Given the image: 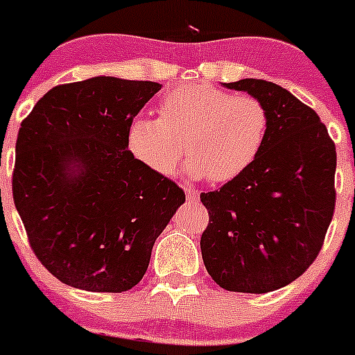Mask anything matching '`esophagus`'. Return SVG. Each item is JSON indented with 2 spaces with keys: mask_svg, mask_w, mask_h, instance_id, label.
<instances>
[{
  "mask_svg": "<svg viewBox=\"0 0 355 355\" xmlns=\"http://www.w3.org/2000/svg\"><path fill=\"white\" fill-rule=\"evenodd\" d=\"M184 195L191 202H198V198H200V193L197 190H193V188H184Z\"/></svg>",
  "mask_w": 355,
  "mask_h": 355,
  "instance_id": "1",
  "label": "esophagus"
}]
</instances>
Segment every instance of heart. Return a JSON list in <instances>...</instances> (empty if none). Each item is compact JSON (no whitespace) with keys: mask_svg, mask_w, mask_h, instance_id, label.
Masks as SVG:
<instances>
[{"mask_svg":"<svg viewBox=\"0 0 355 355\" xmlns=\"http://www.w3.org/2000/svg\"><path fill=\"white\" fill-rule=\"evenodd\" d=\"M268 125V110L258 97L209 83H184L162 96L158 116L141 113L130 120L127 148L160 175H171L187 150L191 174L228 183L254 164Z\"/></svg>","mask_w":355,"mask_h":355,"instance_id":"obj_1","label":"heart"}]
</instances>
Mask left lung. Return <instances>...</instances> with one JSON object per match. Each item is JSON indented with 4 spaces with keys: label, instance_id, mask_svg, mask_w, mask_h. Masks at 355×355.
<instances>
[{
    "label": "left lung",
    "instance_id": "left-lung-1",
    "mask_svg": "<svg viewBox=\"0 0 355 355\" xmlns=\"http://www.w3.org/2000/svg\"><path fill=\"white\" fill-rule=\"evenodd\" d=\"M225 85L258 97L270 125L254 164L200 195L209 212L202 259L226 291L261 295L291 284L319 256L335 212L336 150L315 111L282 87Z\"/></svg>",
    "mask_w": 355,
    "mask_h": 355
}]
</instances>
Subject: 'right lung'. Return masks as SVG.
Here are the masks:
<instances>
[{"mask_svg": "<svg viewBox=\"0 0 355 355\" xmlns=\"http://www.w3.org/2000/svg\"><path fill=\"white\" fill-rule=\"evenodd\" d=\"M160 83L96 76L53 87L24 118L13 204L42 265L96 293L132 289L184 191L127 148L129 123Z\"/></svg>", "mask_w": 355, "mask_h": 355, "instance_id": "add662e5", "label": "right lung"}]
</instances>
